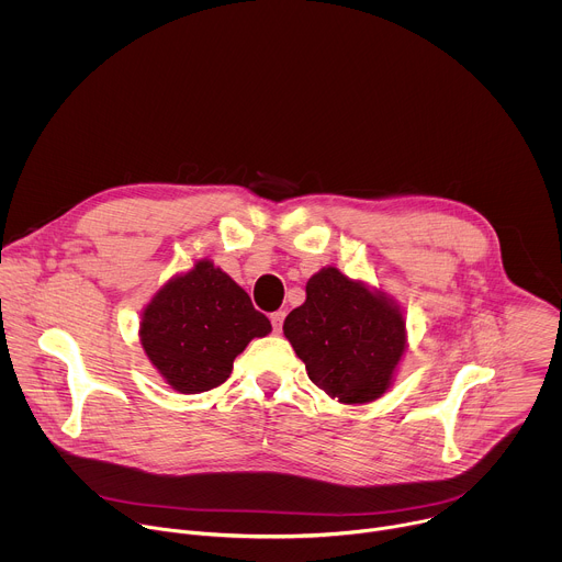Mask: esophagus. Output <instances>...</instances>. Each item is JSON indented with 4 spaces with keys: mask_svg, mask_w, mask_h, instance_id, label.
<instances>
[{
    "mask_svg": "<svg viewBox=\"0 0 562 562\" xmlns=\"http://www.w3.org/2000/svg\"><path fill=\"white\" fill-rule=\"evenodd\" d=\"M284 311H276L271 313V325H273V334H280L282 331V323H284Z\"/></svg>",
    "mask_w": 562,
    "mask_h": 562,
    "instance_id": "1",
    "label": "esophagus"
}]
</instances>
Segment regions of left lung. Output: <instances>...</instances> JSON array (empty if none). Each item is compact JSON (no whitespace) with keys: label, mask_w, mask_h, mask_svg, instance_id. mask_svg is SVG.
<instances>
[{"label":"left lung","mask_w":562,"mask_h":562,"mask_svg":"<svg viewBox=\"0 0 562 562\" xmlns=\"http://www.w3.org/2000/svg\"><path fill=\"white\" fill-rule=\"evenodd\" d=\"M315 386L342 405L382 397L407 351V319L384 291L323 267L282 327Z\"/></svg>","instance_id":"1"}]
</instances>
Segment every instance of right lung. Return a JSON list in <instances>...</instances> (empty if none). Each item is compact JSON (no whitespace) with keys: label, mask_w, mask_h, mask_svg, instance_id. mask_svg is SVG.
<instances>
[{"label":"right lung","mask_w":562,"mask_h":562,"mask_svg":"<svg viewBox=\"0 0 562 562\" xmlns=\"http://www.w3.org/2000/svg\"><path fill=\"white\" fill-rule=\"evenodd\" d=\"M269 334V317L209 258L159 286L139 317L146 358L171 389L187 395L222 384L235 356Z\"/></svg>","instance_id":"obj_1"}]
</instances>
